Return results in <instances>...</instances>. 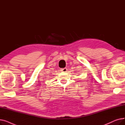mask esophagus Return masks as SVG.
<instances>
[{
	"instance_id": "1",
	"label": "esophagus",
	"mask_w": 125,
	"mask_h": 125,
	"mask_svg": "<svg viewBox=\"0 0 125 125\" xmlns=\"http://www.w3.org/2000/svg\"><path fill=\"white\" fill-rule=\"evenodd\" d=\"M67 70V69L66 68H64L61 69V71L62 72H66Z\"/></svg>"
}]
</instances>
